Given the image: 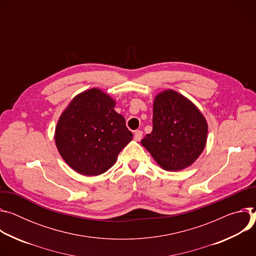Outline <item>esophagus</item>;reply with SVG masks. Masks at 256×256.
Instances as JSON below:
<instances>
[{
	"label": "esophagus",
	"instance_id": "obj_1",
	"mask_svg": "<svg viewBox=\"0 0 256 256\" xmlns=\"http://www.w3.org/2000/svg\"><path fill=\"white\" fill-rule=\"evenodd\" d=\"M141 138H142V131H140V130L135 131V133H134V140L139 141Z\"/></svg>",
	"mask_w": 256,
	"mask_h": 256
}]
</instances>
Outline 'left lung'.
<instances>
[{"mask_svg": "<svg viewBox=\"0 0 256 256\" xmlns=\"http://www.w3.org/2000/svg\"><path fill=\"white\" fill-rule=\"evenodd\" d=\"M152 131L140 141L158 164L170 172L190 166L204 152L208 126L186 96L166 90L154 100Z\"/></svg>", "mask_w": 256, "mask_h": 256, "instance_id": "left-lung-1", "label": "left lung"}]
</instances>
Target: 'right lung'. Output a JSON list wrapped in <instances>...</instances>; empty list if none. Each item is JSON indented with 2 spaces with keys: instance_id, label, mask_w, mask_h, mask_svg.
Here are the masks:
<instances>
[{
  "instance_id": "obj_1",
  "label": "right lung",
  "mask_w": 256,
  "mask_h": 256,
  "mask_svg": "<svg viewBox=\"0 0 256 256\" xmlns=\"http://www.w3.org/2000/svg\"><path fill=\"white\" fill-rule=\"evenodd\" d=\"M116 100L98 88L77 94L63 110L54 142L66 164L78 174L98 176L115 164L132 140Z\"/></svg>"
}]
</instances>
